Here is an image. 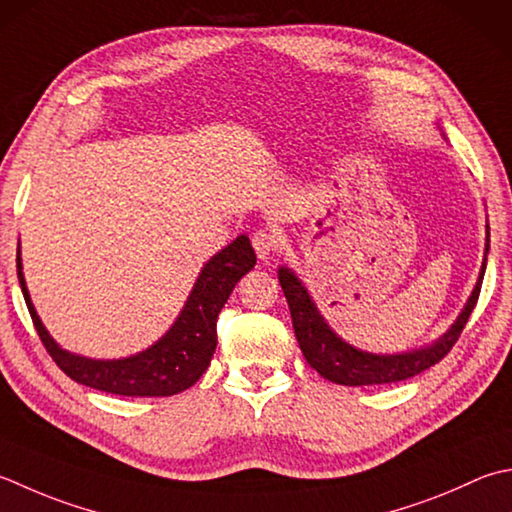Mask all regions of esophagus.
Instances as JSON below:
<instances>
[{"label":"esophagus","instance_id":"obj_1","mask_svg":"<svg viewBox=\"0 0 512 512\" xmlns=\"http://www.w3.org/2000/svg\"><path fill=\"white\" fill-rule=\"evenodd\" d=\"M279 246H282V239L275 233V230H257L253 235V248L259 259H270V255L277 253Z\"/></svg>","mask_w":512,"mask_h":512}]
</instances>
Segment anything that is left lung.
<instances>
[{"label":"left lung","mask_w":512,"mask_h":512,"mask_svg":"<svg viewBox=\"0 0 512 512\" xmlns=\"http://www.w3.org/2000/svg\"><path fill=\"white\" fill-rule=\"evenodd\" d=\"M490 248V228L486 224V250L482 270H479L477 284L470 293L468 302L464 304L462 313L446 333L435 339L433 344H426L422 348L404 350V353H368V350L357 348L348 344L346 339L339 337L333 328L328 326L326 319L319 313L317 304L306 290L293 270L282 266L277 270L279 284L286 295V302L290 308V317H293L295 337L299 348L306 357V362L313 366L319 375L333 384L342 386H375V384H393L404 382L408 377H415L424 373L426 368L435 366L439 359H444L453 344L462 335V330L468 322L470 313L477 304L479 290H482L484 273H486V259Z\"/></svg>","instance_id":"left-lung-1"}]
</instances>
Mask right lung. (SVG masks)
I'll return each instance as SVG.
<instances>
[{"instance_id":"right-lung-1","label":"right lung","mask_w":512,"mask_h":512,"mask_svg":"<svg viewBox=\"0 0 512 512\" xmlns=\"http://www.w3.org/2000/svg\"><path fill=\"white\" fill-rule=\"evenodd\" d=\"M257 262L246 235H239L204 264L184 308L153 346L130 357L93 359L59 346L39 319L26 288L22 255L17 248V277L28 313L50 357L77 384L124 397H170L193 386L213 359L217 346V315L235 284Z\"/></svg>"}]
</instances>
